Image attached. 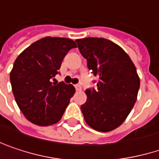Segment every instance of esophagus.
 <instances>
[{
	"instance_id": "obj_1",
	"label": "esophagus",
	"mask_w": 159,
	"mask_h": 159,
	"mask_svg": "<svg viewBox=\"0 0 159 159\" xmlns=\"http://www.w3.org/2000/svg\"><path fill=\"white\" fill-rule=\"evenodd\" d=\"M75 87V89H76V91H78V92H81V91H82V86L79 85V84H76Z\"/></svg>"
}]
</instances>
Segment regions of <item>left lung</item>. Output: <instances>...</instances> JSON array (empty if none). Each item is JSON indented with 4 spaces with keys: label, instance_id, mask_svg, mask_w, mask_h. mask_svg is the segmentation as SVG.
<instances>
[{
    "label": "left lung",
    "instance_id": "8db88e82",
    "mask_svg": "<svg viewBox=\"0 0 159 159\" xmlns=\"http://www.w3.org/2000/svg\"><path fill=\"white\" fill-rule=\"evenodd\" d=\"M89 70L99 78L97 89H86L81 106L92 129L108 132L120 126L135 104L140 80L130 57L119 45L103 38L76 39Z\"/></svg>",
    "mask_w": 159,
    "mask_h": 159
}]
</instances>
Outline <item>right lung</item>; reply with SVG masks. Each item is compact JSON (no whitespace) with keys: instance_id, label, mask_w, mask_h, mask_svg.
Returning a JSON list of instances; mask_svg holds the SVG:
<instances>
[{"instance_id":"right-lung-1","label":"right lung","mask_w":159,"mask_h":159,"mask_svg":"<svg viewBox=\"0 0 159 159\" xmlns=\"http://www.w3.org/2000/svg\"><path fill=\"white\" fill-rule=\"evenodd\" d=\"M74 40L46 37L34 42L16 58L10 74L15 101L25 118L39 126L58 122L73 97L72 84L53 83Z\"/></svg>"}]
</instances>
